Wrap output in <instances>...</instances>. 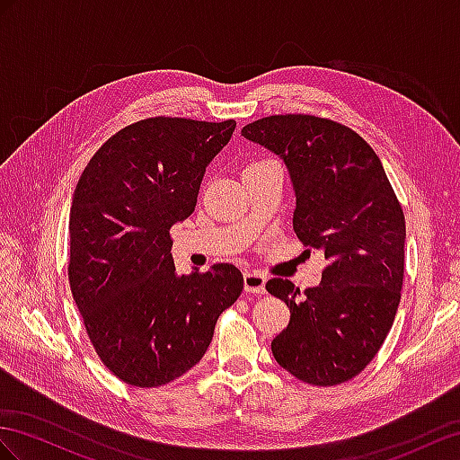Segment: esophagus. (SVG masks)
<instances>
[{"label":"esophagus","instance_id":"34e87169","mask_svg":"<svg viewBox=\"0 0 460 460\" xmlns=\"http://www.w3.org/2000/svg\"><path fill=\"white\" fill-rule=\"evenodd\" d=\"M243 286H244V291H249V293H264L266 278H264V274L256 272V270H252V272H244Z\"/></svg>","mask_w":460,"mask_h":460}]
</instances>
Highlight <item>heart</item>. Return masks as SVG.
Segmentation results:
<instances>
[{
  "label": "heart",
  "mask_w": 460,
  "mask_h": 460,
  "mask_svg": "<svg viewBox=\"0 0 460 460\" xmlns=\"http://www.w3.org/2000/svg\"><path fill=\"white\" fill-rule=\"evenodd\" d=\"M258 163H262V161H252V163L246 164V167H252V164H258Z\"/></svg>",
  "instance_id": "heart-1"
}]
</instances>
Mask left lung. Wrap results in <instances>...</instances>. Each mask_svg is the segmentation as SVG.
Wrapping results in <instances>:
<instances>
[{"label":"left lung","instance_id":"1","mask_svg":"<svg viewBox=\"0 0 460 460\" xmlns=\"http://www.w3.org/2000/svg\"><path fill=\"white\" fill-rule=\"evenodd\" d=\"M252 139L288 164L297 206L293 231L328 264L303 293L272 278L268 293L291 319L272 340L281 367L334 386L359 375L394 323L404 279V211L373 147L351 128L313 114H274L246 124Z\"/></svg>","mask_w":460,"mask_h":460}]
</instances>
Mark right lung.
<instances>
[{
    "label": "right lung",
    "instance_id": "obj_1",
    "mask_svg": "<svg viewBox=\"0 0 460 460\" xmlns=\"http://www.w3.org/2000/svg\"><path fill=\"white\" fill-rule=\"evenodd\" d=\"M234 126L146 118L104 141L75 186L69 288L97 356L128 385L163 386L192 369L241 296L233 264L176 274L169 233L194 211L208 163Z\"/></svg>",
    "mask_w": 460,
    "mask_h": 460
}]
</instances>
